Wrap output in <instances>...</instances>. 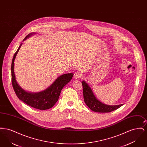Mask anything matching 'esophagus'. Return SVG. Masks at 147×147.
Segmentation results:
<instances>
[{
    "label": "esophagus",
    "mask_w": 147,
    "mask_h": 147,
    "mask_svg": "<svg viewBox=\"0 0 147 147\" xmlns=\"http://www.w3.org/2000/svg\"><path fill=\"white\" fill-rule=\"evenodd\" d=\"M82 74L80 71H76L74 73V77L75 79H78V78H80V77H82Z\"/></svg>",
    "instance_id": "1"
}]
</instances>
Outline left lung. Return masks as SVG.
<instances>
[{"label": "left lung", "instance_id": "8db88e82", "mask_svg": "<svg viewBox=\"0 0 147 147\" xmlns=\"http://www.w3.org/2000/svg\"><path fill=\"white\" fill-rule=\"evenodd\" d=\"M83 89L84 102L92 111L96 112H110L113 111L123 104L119 105H107L102 103L94 95L91 88L85 81L82 82Z\"/></svg>", "mask_w": 147, "mask_h": 147}]
</instances>
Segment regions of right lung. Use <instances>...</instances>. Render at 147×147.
<instances>
[{"mask_svg":"<svg viewBox=\"0 0 147 147\" xmlns=\"http://www.w3.org/2000/svg\"><path fill=\"white\" fill-rule=\"evenodd\" d=\"M34 34H35V33H30L26 36L23 41ZM21 45L22 43L15 53L11 63V82L15 92L20 100L32 107L41 110L50 109L55 105L59 97L61 90L63 87L70 82L73 76V74L68 73L59 76L47 89L43 91L33 93L24 90L18 83L14 71V60Z\"/></svg>","mask_w":147,"mask_h":147,"instance_id":"right-lung-1","label":"right lung"}]
</instances>
